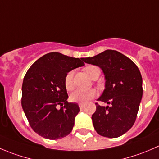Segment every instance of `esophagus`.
<instances>
[{
    "instance_id": "34e87169",
    "label": "esophagus",
    "mask_w": 159,
    "mask_h": 159,
    "mask_svg": "<svg viewBox=\"0 0 159 159\" xmlns=\"http://www.w3.org/2000/svg\"><path fill=\"white\" fill-rule=\"evenodd\" d=\"M79 107H80V108H81V109H83V108H84V105L83 103H80L79 104Z\"/></svg>"
}]
</instances>
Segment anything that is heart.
I'll return each mask as SVG.
<instances>
[{
  "label": "heart",
  "mask_w": 159,
  "mask_h": 159,
  "mask_svg": "<svg viewBox=\"0 0 159 159\" xmlns=\"http://www.w3.org/2000/svg\"><path fill=\"white\" fill-rule=\"evenodd\" d=\"M87 75L90 78H92L97 72H100V70L97 66L94 65H89L84 68ZM73 76L74 71L70 70L68 72L65 77V85L67 90L70 91L74 88L73 84ZM96 92L93 89H77L70 94V100L73 102H78V103H84L88 102L89 99L92 98L95 96Z\"/></svg>",
  "instance_id": "b5f03b06"
}]
</instances>
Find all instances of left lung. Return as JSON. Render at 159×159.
I'll return each instance as SVG.
<instances>
[{"instance_id":"8db88e82","label":"left lung","mask_w":159,"mask_h":159,"mask_svg":"<svg viewBox=\"0 0 159 159\" xmlns=\"http://www.w3.org/2000/svg\"><path fill=\"white\" fill-rule=\"evenodd\" d=\"M83 61L98 66L105 78V89L98 101L109 105L95 104L91 116L94 129L111 139L122 135L132 127L139 111L143 93L140 70L131 59L115 50H106Z\"/></svg>"}]
</instances>
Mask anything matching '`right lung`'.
Listing matches in <instances>:
<instances>
[{
  "mask_svg": "<svg viewBox=\"0 0 159 159\" xmlns=\"http://www.w3.org/2000/svg\"><path fill=\"white\" fill-rule=\"evenodd\" d=\"M83 61V58L51 52L37 60L27 71L22 84V108L30 127L41 137L56 140L72 131L80 108L67 101L65 77L71 70L84 66Z\"/></svg>",
  "mask_w": 159,
  "mask_h": 159,
  "instance_id": "right-lung-1",
  "label": "right lung"
}]
</instances>
